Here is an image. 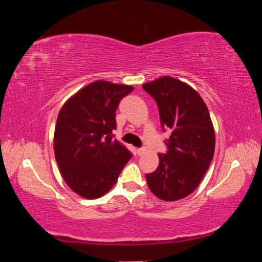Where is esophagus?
<instances>
[{"mask_svg": "<svg viewBox=\"0 0 262 262\" xmlns=\"http://www.w3.org/2000/svg\"><path fill=\"white\" fill-rule=\"evenodd\" d=\"M145 150H146V149H145L144 147H140V148H138V149H137V154H138L139 156L143 155V154L145 153Z\"/></svg>", "mask_w": 262, "mask_h": 262, "instance_id": "obj_1", "label": "esophagus"}]
</instances>
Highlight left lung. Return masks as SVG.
<instances>
[{
    "label": "left lung",
    "instance_id": "obj_1",
    "mask_svg": "<svg viewBox=\"0 0 262 262\" xmlns=\"http://www.w3.org/2000/svg\"><path fill=\"white\" fill-rule=\"evenodd\" d=\"M160 110L162 128L170 131L167 153L158 154L155 171L146 173L157 198L176 201L192 193L207 172L215 149V133L205 102L191 86L170 76L143 84Z\"/></svg>",
    "mask_w": 262,
    "mask_h": 262
}]
</instances>
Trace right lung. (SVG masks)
<instances>
[{"instance_id": "right-lung-1", "label": "right lung", "mask_w": 262, "mask_h": 262, "mask_svg": "<svg viewBox=\"0 0 262 262\" xmlns=\"http://www.w3.org/2000/svg\"><path fill=\"white\" fill-rule=\"evenodd\" d=\"M131 85L96 81L66 101L54 130V156L67 185L85 199H97L118 180L132 154L114 139L116 110Z\"/></svg>"}]
</instances>
